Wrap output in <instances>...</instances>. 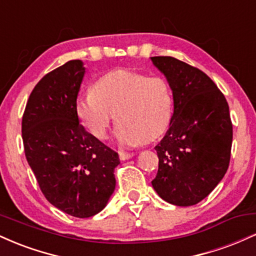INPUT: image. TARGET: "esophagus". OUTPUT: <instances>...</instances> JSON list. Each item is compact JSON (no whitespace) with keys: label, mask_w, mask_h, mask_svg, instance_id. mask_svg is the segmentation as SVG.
Returning a JSON list of instances; mask_svg holds the SVG:
<instances>
[{"label":"esophagus","mask_w":256,"mask_h":256,"mask_svg":"<svg viewBox=\"0 0 256 256\" xmlns=\"http://www.w3.org/2000/svg\"><path fill=\"white\" fill-rule=\"evenodd\" d=\"M134 156L132 152H119V158L120 160H128V158Z\"/></svg>","instance_id":"34e87169"}]
</instances>
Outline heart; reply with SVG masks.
Here are the masks:
<instances>
[{"label":"heart","mask_w":256,"mask_h":256,"mask_svg":"<svg viewBox=\"0 0 256 256\" xmlns=\"http://www.w3.org/2000/svg\"><path fill=\"white\" fill-rule=\"evenodd\" d=\"M78 119L98 140H106L116 114V142L134 146L156 140L172 119V90L165 78L118 70L98 78L76 104Z\"/></svg>","instance_id":"heart-1"}]
</instances>
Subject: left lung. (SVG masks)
<instances>
[{
  "label": "left lung",
  "mask_w": 256,
  "mask_h": 256,
  "mask_svg": "<svg viewBox=\"0 0 256 256\" xmlns=\"http://www.w3.org/2000/svg\"><path fill=\"white\" fill-rule=\"evenodd\" d=\"M173 94V114L158 158L152 188L176 206L207 198L228 168L232 122L224 94L201 70L172 56H154Z\"/></svg>",
  "instance_id": "obj_1"
}]
</instances>
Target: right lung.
<instances>
[{
  "mask_svg": "<svg viewBox=\"0 0 256 256\" xmlns=\"http://www.w3.org/2000/svg\"><path fill=\"white\" fill-rule=\"evenodd\" d=\"M85 68L71 60L40 79L22 116L25 156L44 198L76 218L95 216L116 189L118 152L79 122L76 104Z\"/></svg>",
  "mask_w": 256,
  "mask_h": 256,
  "instance_id": "right-lung-1",
  "label": "right lung"
}]
</instances>
